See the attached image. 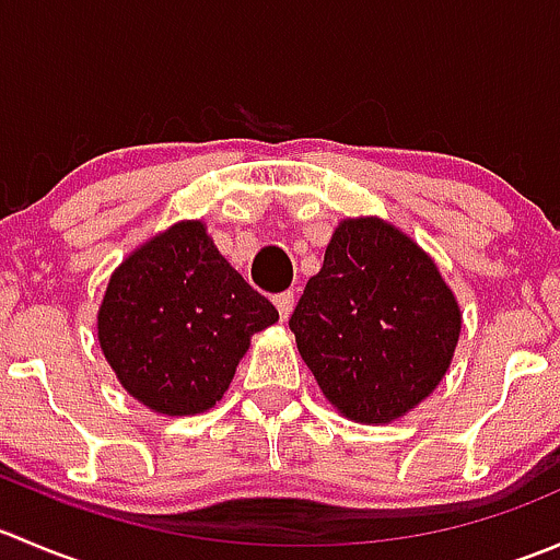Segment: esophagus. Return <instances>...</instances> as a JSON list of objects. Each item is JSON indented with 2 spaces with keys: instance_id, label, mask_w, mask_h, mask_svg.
I'll return each mask as SVG.
<instances>
[{
  "instance_id": "esophagus-1",
  "label": "esophagus",
  "mask_w": 560,
  "mask_h": 560,
  "mask_svg": "<svg viewBox=\"0 0 560 560\" xmlns=\"http://www.w3.org/2000/svg\"><path fill=\"white\" fill-rule=\"evenodd\" d=\"M276 308H279V316L281 319H287V316L292 314V306H295V295L292 292H281V295L273 298Z\"/></svg>"
}]
</instances>
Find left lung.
<instances>
[{
    "instance_id": "1",
    "label": "left lung",
    "mask_w": 560,
    "mask_h": 560,
    "mask_svg": "<svg viewBox=\"0 0 560 560\" xmlns=\"http://www.w3.org/2000/svg\"><path fill=\"white\" fill-rule=\"evenodd\" d=\"M290 330L341 415L389 422L447 374L460 308L415 241L382 219H347L308 279Z\"/></svg>"
}]
</instances>
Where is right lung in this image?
I'll return each mask as SVG.
<instances>
[{
    "mask_svg": "<svg viewBox=\"0 0 560 560\" xmlns=\"http://www.w3.org/2000/svg\"><path fill=\"white\" fill-rule=\"evenodd\" d=\"M276 319L273 303L219 254L202 222H180L118 265L97 330L124 389L184 417L222 400L248 338Z\"/></svg>",
    "mask_w": 560,
    "mask_h": 560,
    "instance_id": "obj_1",
    "label": "right lung"
}]
</instances>
